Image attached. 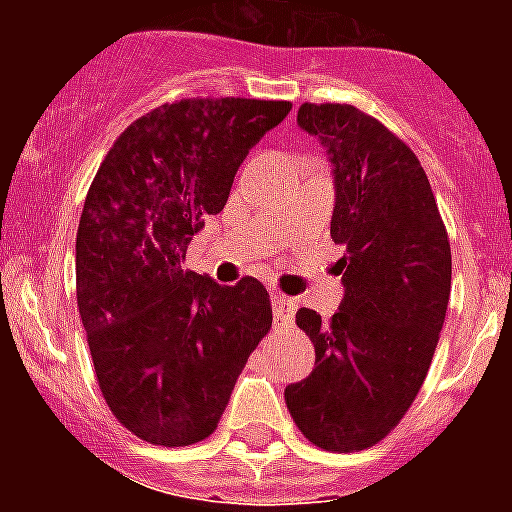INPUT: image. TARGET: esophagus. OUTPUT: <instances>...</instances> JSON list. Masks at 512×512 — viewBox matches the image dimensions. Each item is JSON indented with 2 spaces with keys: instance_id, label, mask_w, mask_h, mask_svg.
I'll use <instances>...</instances> for the list:
<instances>
[{
  "instance_id": "esophagus-1",
  "label": "esophagus",
  "mask_w": 512,
  "mask_h": 512,
  "mask_svg": "<svg viewBox=\"0 0 512 512\" xmlns=\"http://www.w3.org/2000/svg\"><path fill=\"white\" fill-rule=\"evenodd\" d=\"M271 310H274V320H277V323L287 325L292 323V318H295L297 300L282 295V292H274V295H271Z\"/></svg>"
}]
</instances>
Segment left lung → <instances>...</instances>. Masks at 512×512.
I'll list each match as a JSON object with an SVG mask.
<instances>
[{
    "label": "left lung",
    "mask_w": 512,
    "mask_h": 512,
    "mask_svg": "<svg viewBox=\"0 0 512 512\" xmlns=\"http://www.w3.org/2000/svg\"><path fill=\"white\" fill-rule=\"evenodd\" d=\"M297 125L333 164L330 238L343 300L330 320L300 307L315 369L284 390L302 436L325 451L382 441L418 397L451 295L449 233L418 156L354 104H310Z\"/></svg>",
    "instance_id": "1"
}]
</instances>
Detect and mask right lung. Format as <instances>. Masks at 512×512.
Listing matches in <instances>:
<instances>
[{"instance_id": "1", "label": "right lung", "mask_w": 512, "mask_h": 512, "mask_svg": "<svg viewBox=\"0 0 512 512\" xmlns=\"http://www.w3.org/2000/svg\"><path fill=\"white\" fill-rule=\"evenodd\" d=\"M292 104L205 97L138 117L104 156L76 233V302L107 408L153 446H189L223 418L271 328L264 284L220 287L182 261L235 171Z\"/></svg>"}]
</instances>
